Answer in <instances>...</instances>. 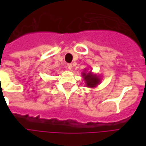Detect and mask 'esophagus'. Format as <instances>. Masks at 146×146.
<instances>
[{"instance_id": "esophagus-1", "label": "esophagus", "mask_w": 146, "mask_h": 146, "mask_svg": "<svg viewBox=\"0 0 146 146\" xmlns=\"http://www.w3.org/2000/svg\"><path fill=\"white\" fill-rule=\"evenodd\" d=\"M66 68H67V69H68V70H72V68H73V66H72V64H67Z\"/></svg>"}]
</instances>
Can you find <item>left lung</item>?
I'll return each instance as SVG.
<instances>
[{"label":"left lung","instance_id":"left-lung-1","mask_svg":"<svg viewBox=\"0 0 146 146\" xmlns=\"http://www.w3.org/2000/svg\"><path fill=\"white\" fill-rule=\"evenodd\" d=\"M82 76L85 80L86 86L88 88H95L100 84V78L96 76V74H92V72H84L82 73Z\"/></svg>","mask_w":146,"mask_h":146}]
</instances>
